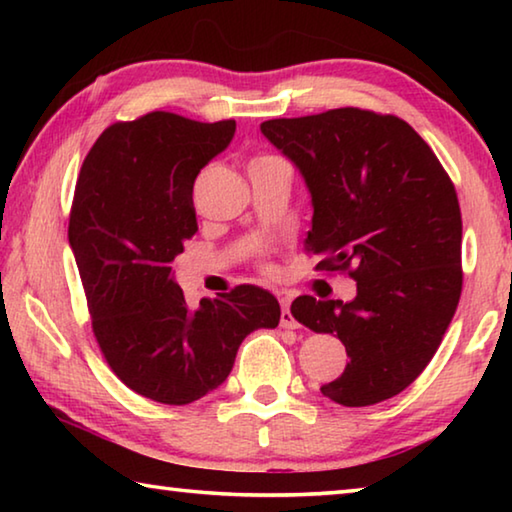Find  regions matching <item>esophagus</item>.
<instances>
[{
    "mask_svg": "<svg viewBox=\"0 0 512 512\" xmlns=\"http://www.w3.org/2000/svg\"><path fill=\"white\" fill-rule=\"evenodd\" d=\"M280 307H282L280 325H282L284 329H296L298 323H296V318L291 316V300H289V298H280Z\"/></svg>",
    "mask_w": 512,
    "mask_h": 512,
    "instance_id": "1",
    "label": "esophagus"
}]
</instances>
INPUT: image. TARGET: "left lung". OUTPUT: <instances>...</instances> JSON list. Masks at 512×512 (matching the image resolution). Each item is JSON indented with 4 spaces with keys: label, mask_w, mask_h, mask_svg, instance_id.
<instances>
[{
    "label": "left lung",
    "mask_w": 512,
    "mask_h": 512,
    "mask_svg": "<svg viewBox=\"0 0 512 512\" xmlns=\"http://www.w3.org/2000/svg\"><path fill=\"white\" fill-rule=\"evenodd\" d=\"M259 131L311 196L307 246L318 268L350 271L352 300H293V318L339 336L348 366L320 393L370 406L427 368L461 298V207L429 144L393 115L336 108L268 119Z\"/></svg>",
    "instance_id": "obj_1"
}]
</instances>
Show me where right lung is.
<instances>
[{"label": "right lung", "instance_id": "obj_1", "mask_svg": "<svg viewBox=\"0 0 512 512\" xmlns=\"http://www.w3.org/2000/svg\"><path fill=\"white\" fill-rule=\"evenodd\" d=\"M232 119L149 112L106 128L76 183L69 246L112 372L160 404H189L228 379L241 341L280 323V302L241 284L187 305L171 262L198 230L194 183L228 149Z\"/></svg>", "mask_w": 512, "mask_h": 512}]
</instances>
